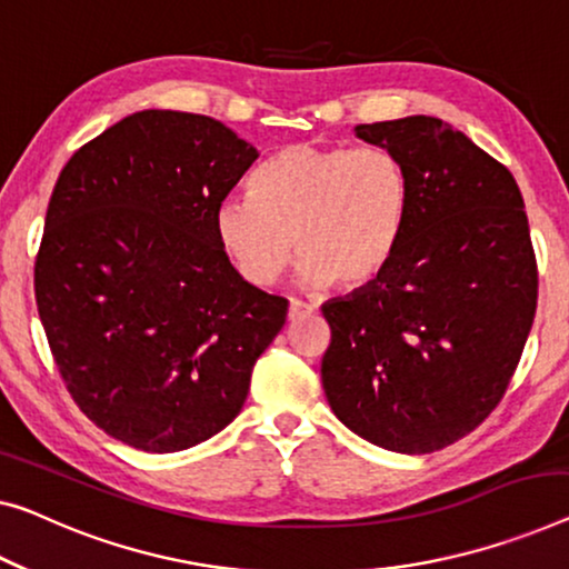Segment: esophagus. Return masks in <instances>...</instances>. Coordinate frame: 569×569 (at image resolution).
I'll return each instance as SVG.
<instances>
[{
	"label": "esophagus",
	"instance_id": "34e87169",
	"mask_svg": "<svg viewBox=\"0 0 569 569\" xmlns=\"http://www.w3.org/2000/svg\"><path fill=\"white\" fill-rule=\"evenodd\" d=\"M311 311H313L311 303H303V301H299V299H291V301H288V319H291V321L309 317Z\"/></svg>",
	"mask_w": 569,
	"mask_h": 569
}]
</instances>
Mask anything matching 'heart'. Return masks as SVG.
<instances>
[{
	"label": "heart",
	"instance_id": "heart-1",
	"mask_svg": "<svg viewBox=\"0 0 569 569\" xmlns=\"http://www.w3.org/2000/svg\"><path fill=\"white\" fill-rule=\"evenodd\" d=\"M214 209L217 240L244 281L270 286L299 248V281L358 288L383 273L409 219V176L391 150L293 142Z\"/></svg>",
	"mask_w": 569,
	"mask_h": 569
}]
</instances>
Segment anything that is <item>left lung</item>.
Instances as JSON below:
<instances>
[{
  "instance_id": "8db88e82",
  "label": "left lung",
  "mask_w": 569,
  "mask_h": 569,
  "mask_svg": "<svg viewBox=\"0 0 569 569\" xmlns=\"http://www.w3.org/2000/svg\"><path fill=\"white\" fill-rule=\"evenodd\" d=\"M355 134L401 160L411 203L383 273L321 307V386L370 445L437 452L486 421L521 360L537 311L529 219L511 171L437 117Z\"/></svg>"
}]
</instances>
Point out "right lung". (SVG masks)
Masks as SVG:
<instances>
[{
  "label": "right lung",
  "mask_w": 569,
  "mask_h": 569,
  "mask_svg": "<svg viewBox=\"0 0 569 569\" xmlns=\"http://www.w3.org/2000/svg\"><path fill=\"white\" fill-rule=\"evenodd\" d=\"M260 152L203 114L142 109L58 176L36 299L79 409L142 452L207 442L242 411L288 301L250 286L214 209Z\"/></svg>",
  "instance_id": "add662e5"
}]
</instances>
